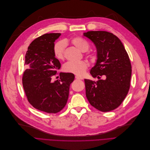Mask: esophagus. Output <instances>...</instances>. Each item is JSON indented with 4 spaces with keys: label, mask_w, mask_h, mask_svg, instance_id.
I'll return each mask as SVG.
<instances>
[{
    "label": "esophagus",
    "mask_w": 150,
    "mask_h": 150,
    "mask_svg": "<svg viewBox=\"0 0 150 150\" xmlns=\"http://www.w3.org/2000/svg\"><path fill=\"white\" fill-rule=\"evenodd\" d=\"M75 77H76V79H79V80H82L83 79V78L82 77H81L79 76H77V75Z\"/></svg>",
    "instance_id": "34e87169"
}]
</instances>
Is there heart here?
<instances>
[{"label": "heart", "instance_id": "heart-1", "mask_svg": "<svg viewBox=\"0 0 150 150\" xmlns=\"http://www.w3.org/2000/svg\"><path fill=\"white\" fill-rule=\"evenodd\" d=\"M71 42L81 51L83 52L87 51L90 47L88 42L81 37H76L73 38L71 40ZM66 46V42L63 40L57 41L54 45L53 52L54 57L57 60H62L63 59ZM87 67L88 63L83 60L78 62H68L63 65V69L67 73L82 76L85 73Z\"/></svg>", "mask_w": 150, "mask_h": 150}]
</instances>
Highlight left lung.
I'll list each match as a JSON object with an SVG mask.
<instances>
[{"instance_id": "1", "label": "left lung", "mask_w": 150, "mask_h": 150, "mask_svg": "<svg viewBox=\"0 0 150 150\" xmlns=\"http://www.w3.org/2000/svg\"><path fill=\"white\" fill-rule=\"evenodd\" d=\"M83 35L96 48L97 60L91 75L98 79L105 77L96 82L84 80L87 98L99 110H113L122 104L129 90L132 69L129 56L122 41L112 33L88 31Z\"/></svg>"}]
</instances>
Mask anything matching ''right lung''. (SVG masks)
Instances as JSON below:
<instances>
[{
  "label": "right lung",
  "mask_w": 150,
  "mask_h": 150,
  "mask_svg": "<svg viewBox=\"0 0 150 150\" xmlns=\"http://www.w3.org/2000/svg\"><path fill=\"white\" fill-rule=\"evenodd\" d=\"M60 35L46 33L34 40L25 56L27 69L23 84L28 101L35 109L49 113H56L64 108L70 84L74 79L72 73H60L59 80H51L61 67L53 52L54 42Z\"/></svg>",
  "instance_id": "add662e5"
}]
</instances>
